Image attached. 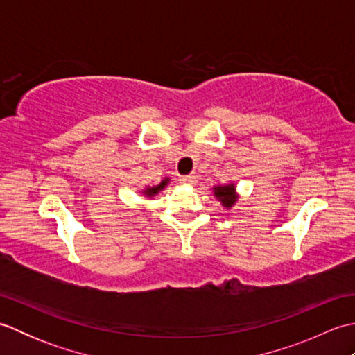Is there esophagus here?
<instances>
[{
  "mask_svg": "<svg viewBox=\"0 0 355 355\" xmlns=\"http://www.w3.org/2000/svg\"><path fill=\"white\" fill-rule=\"evenodd\" d=\"M180 182L184 183V184H195V183H197V177H193V175H186V177H182V178H180Z\"/></svg>",
  "mask_w": 355,
  "mask_h": 355,
  "instance_id": "34e87169",
  "label": "esophagus"
}]
</instances>
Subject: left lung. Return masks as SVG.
Segmentation results:
<instances>
[{
	"mask_svg": "<svg viewBox=\"0 0 355 355\" xmlns=\"http://www.w3.org/2000/svg\"><path fill=\"white\" fill-rule=\"evenodd\" d=\"M214 195L216 197L218 201H221L223 207L225 209H232L236 205V201L239 198V195L236 192V186L230 183V184H220V186H214Z\"/></svg>",
	"mask_w": 355,
	"mask_h": 355,
	"instance_id": "left-lung-1",
	"label": "left lung"
}]
</instances>
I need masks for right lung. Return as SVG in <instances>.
<instances>
[{"mask_svg":"<svg viewBox=\"0 0 355 355\" xmlns=\"http://www.w3.org/2000/svg\"><path fill=\"white\" fill-rule=\"evenodd\" d=\"M169 182H171V178L169 177H164L160 183H158L157 186H153V187H145V189L141 191V193L145 195V197H148V198H153V197H155V195H158L160 193L166 186L169 184Z\"/></svg>","mask_w":355,"mask_h":355,"instance_id":"add662e5","label":"right lung"}]
</instances>
